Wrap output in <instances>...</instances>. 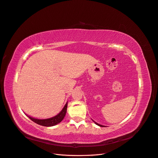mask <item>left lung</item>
<instances>
[{
  "label": "left lung",
  "instance_id": "8db88e82",
  "mask_svg": "<svg viewBox=\"0 0 158 158\" xmlns=\"http://www.w3.org/2000/svg\"><path fill=\"white\" fill-rule=\"evenodd\" d=\"M94 123H95L97 125H98V126H99V127H104V126H102V125H101V124H98V123H95V122H94V120H93Z\"/></svg>",
  "mask_w": 158,
  "mask_h": 158
}]
</instances>
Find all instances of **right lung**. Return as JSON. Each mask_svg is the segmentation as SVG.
Returning a JSON list of instances; mask_svg holds the SVG:
<instances>
[{
  "mask_svg": "<svg viewBox=\"0 0 158 158\" xmlns=\"http://www.w3.org/2000/svg\"><path fill=\"white\" fill-rule=\"evenodd\" d=\"M67 102L59 114H57L55 116L52 117V118H47V119H38V118H33V117H31L28 115H27V116H28L30 120L34 122L35 123H36L39 125L44 126V127H53V126H55L61 123L62 120L64 118L66 112H67Z\"/></svg>",
  "mask_w": 158,
  "mask_h": 158,
  "instance_id": "1",
  "label": "right lung"
}]
</instances>
